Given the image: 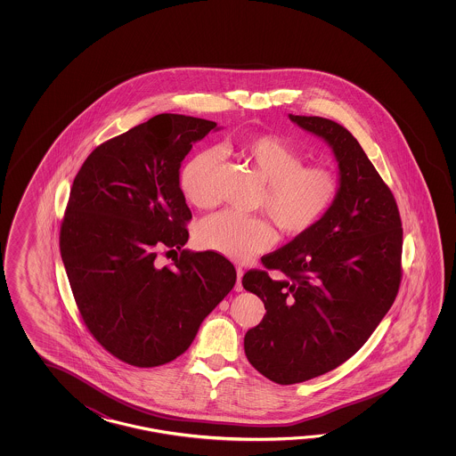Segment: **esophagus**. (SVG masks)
Returning <instances> with one entry per match:
<instances>
[{
  "mask_svg": "<svg viewBox=\"0 0 456 456\" xmlns=\"http://www.w3.org/2000/svg\"><path fill=\"white\" fill-rule=\"evenodd\" d=\"M236 275H238V281H236V285H234V290L242 291V275H244V271H242V267H236Z\"/></svg>",
  "mask_w": 456,
  "mask_h": 456,
  "instance_id": "34e87169",
  "label": "esophagus"
}]
</instances>
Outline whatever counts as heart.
<instances>
[{
	"mask_svg": "<svg viewBox=\"0 0 456 456\" xmlns=\"http://www.w3.org/2000/svg\"><path fill=\"white\" fill-rule=\"evenodd\" d=\"M232 150L267 183L262 208L287 234L313 230L339 199V175L330 167L305 166V156L279 136L244 138ZM218 163L216 150L197 151L185 161L179 173V187L189 204L205 208L214 202ZM195 238L208 251L248 261L269 249L277 241V232L265 218L222 210L199 224Z\"/></svg>",
	"mask_w": 456,
	"mask_h": 456,
	"instance_id": "obj_1",
	"label": "heart"
}]
</instances>
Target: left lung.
Listing matches in <instances>:
<instances>
[{"mask_svg":"<svg viewBox=\"0 0 456 456\" xmlns=\"http://www.w3.org/2000/svg\"><path fill=\"white\" fill-rule=\"evenodd\" d=\"M289 117L330 146L340 194L313 230L262 261L267 271L242 277L267 310L244 336L246 357L279 385L324 375L367 342L396 298L403 251L396 200L349 130L322 117Z\"/></svg>","mask_w":456,"mask_h":456,"instance_id":"8db88e82","label":"left lung"}]
</instances>
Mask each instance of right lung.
<instances>
[{"label":"right lung","mask_w":456,"mask_h":456,"mask_svg":"<svg viewBox=\"0 0 456 456\" xmlns=\"http://www.w3.org/2000/svg\"><path fill=\"white\" fill-rule=\"evenodd\" d=\"M212 120L159 114L87 156L69 192L60 252L77 310L94 339L128 365H165L189 349L232 291L236 271L216 252H191L192 218L179 169ZM177 251L171 268L157 249Z\"/></svg>","instance_id":"1"}]
</instances>
